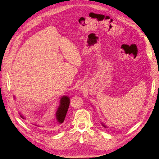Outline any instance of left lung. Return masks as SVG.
<instances>
[{"mask_svg":"<svg viewBox=\"0 0 159 159\" xmlns=\"http://www.w3.org/2000/svg\"><path fill=\"white\" fill-rule=\"evenodd\" d=\"M102 126H104V127H105V128H107V126H105V125H103V124H102Z\"/></svg>","mask_w":159,"mask_h":159,"instance_id":"obj_1","label":"left lung"}]
</instances>
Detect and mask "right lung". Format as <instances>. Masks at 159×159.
<instances>
[{"instance_id": "add662e5", "label": "right lung", "mask_w": 159, "mask_h": 159, "mask_svg": "<svg viewBox=\"0 0 159 159\" xmlns=\"http://www.w3.org/2000/svg\"><path fill=\"white\" fill-rule=\"evenodd\" d=\"M60 102V106L58 107L57 113H56V117L58 120V122L61 124L63 123L65 116H66L70 104V99L67 96H63L61 98ZM20 117L24 119L22 115H20Z\"/></svg>"}]
</instances>
